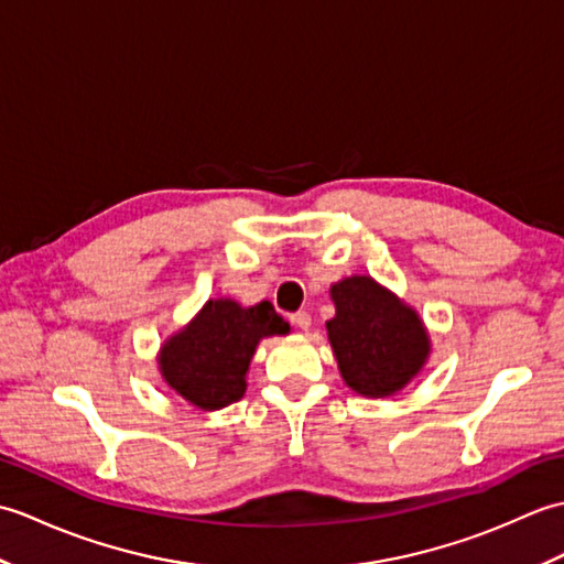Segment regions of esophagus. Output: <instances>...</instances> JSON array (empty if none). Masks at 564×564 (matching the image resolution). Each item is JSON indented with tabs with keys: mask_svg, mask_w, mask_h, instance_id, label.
<instances>
[{
	"mask_svg": "<svg viewBox=\"0 0 564 564\" xmlns=\"http://www.w3.org/2000/svg\"><path fill=\"white\" fill-rule=\"evenodd\" d=\"M291 322H293L295 327H301V329H310V325H313V317H310V313H305V310H301V313L291 315Z\"/></svg>",
	"mask_w": 564,
	"mask_h": 564,
	"instance_id": "1",
	"label": "esophagus"
}]
</instances>
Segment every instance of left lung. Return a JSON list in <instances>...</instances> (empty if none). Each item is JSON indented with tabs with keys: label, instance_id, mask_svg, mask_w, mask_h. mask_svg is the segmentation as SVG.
<instances>
[{
	"label": "left lung",
	"instance_id": "obj_1",
	"mask_svg": "<svg viewBox=\"0 0 564 564\" xmlns=\"http://www.w3.org/2000/svg\"><path fill=\"white\" fill-rule=\"evenodd\" d=\"M337 315L327 322L346 386L364 398H390L424 368L431 339L416 310L370 275L332 285Z\"/></svg>",
	"mask_w": 564,
	"mask_h": 564
}]
</instances>
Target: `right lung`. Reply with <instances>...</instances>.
Masks as SVG:
<instances>
[{
	"instance_id": "add662e5",
	"label": "right lung",
	"mask_w": 564,
	"mask_h": 564,
	"mask_svg": "<svg viewBox=\"0 0 564 564\" xmlns=\"http://www.w3.org/2000/svg\"><path fill=\"white\" fill-rule=\"evenodd\" d=\"M289 332L291 325L269 301L242 307L230 297H215L162 344L160 373L188 404L203 412L223 410L245 394L259 341Z\"/></svg>"
}]
</instances>
